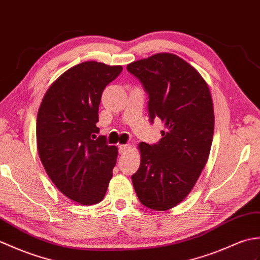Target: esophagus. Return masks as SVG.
I'll use <instances>...</instances> for the list:
<instances>
[{
    "mask_svg": "<svg viewBox=\"0 0 260 260\" xmlns=\"http://www.w3.org/2000/svg\"><path fill=\"white\" fill-rule=\"evenodd\" d=\"M129 149H130L129 145H121V146H119V152L121 154H123V153H125L126 151H128Z\"/></svg>",
    "mask_w": 260,
    "mask_h": 260,
    "instance_id": "obj_1",
    "label": "esophagus"
}]
</instances>
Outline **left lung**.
<instances>
[{"label": "left lung", "mask_w": 260, "mask_h": 260, "mask_svg": "<svg viewBox=\"0 0 260 260\" xmlns=\"http://www.w3.org/2000/svg\"><path fill=\"white\" fill-rule=\"evenodd\" d=\"M126 70L148 93L150 121L159 118L166 129L155 145L139 143L132 183L143 206L168 210L191 191L208 160L215 125L210 91L193 67L172 53L135 61Z\"/></svg>", "instance_id": "8db88e82"}]
</instances>
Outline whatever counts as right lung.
<instances>
[{
	"label": "right lung",
	"instance_id": "add662e5",
	"mask_svg": "<svg viewBox=\"0 0 260 260\" xmlns=\"http://www.w3.org/2000/svg\"><path fill=\"white\" fill-rule=\"evenodd\" d=\"M121 71V66L80 63L50 85L39 108L37 146L44 169L63 194L84 206L103 199L117 162L118 148L94 134L102 92Z\"/></svg>",
	"mask_w": 260,
	"mask_h": 260
}]
</instances>
